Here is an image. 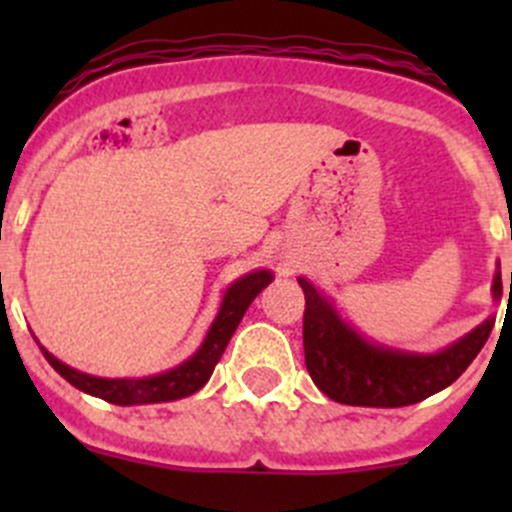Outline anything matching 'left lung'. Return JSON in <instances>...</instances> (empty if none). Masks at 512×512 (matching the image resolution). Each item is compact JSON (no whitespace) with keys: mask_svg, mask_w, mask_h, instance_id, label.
<instances>
[{"mask_svg":"<svg viewBox=\"0 0 512 512\" xmlns=\"http://www.w3.org/2000/svg\"><path fill=\"white\" fill-rule=\"evenodd\" d=\"M299 285L304 289V364L329 399L347 406L396 409L428 399L471 366L495 324V319H485L461 342L438 354L389 352L364 342L307 280L299 277ZM493 294L498 299L503 294L500 272H495Z\"/></svg>","mask_w":512,"mask_h":512,"instance_id":"1","label":"left lung"}]
</instances>
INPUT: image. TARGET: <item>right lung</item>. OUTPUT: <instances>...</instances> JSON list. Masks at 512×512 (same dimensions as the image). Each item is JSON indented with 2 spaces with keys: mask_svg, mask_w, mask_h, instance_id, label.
Masks as SVG:
<instances>
[{
  "mask_svg": "<svg viewBox=\"0 0 512 512\" xmlns=\"http://www.w3.org/2000/svg\"><path fill=\"white\" fill-rule=\"evenodd\" d=\"M272 275L270 272H252V275L242 277L235 285L225 292L223 307H220L218 319L210 327L208 337H205L203 347L198 349V354L190 356L185 364H180L178 369L165 371V374L151 376V379H96V376L81 374V371L71 369V366L61 364L59 359H54L46 349H41L56 371L64 376L69 384H74L76 389L86 391V394L98 396V399L108 401V404L118 406H133V404H160V401H175L183 399V396L195 394L198 389H203L205 381L213 374L215 364L223 356L227 342H230L232 332L240 324L242 314L250 307L252 299L270 285Z\"/></svg>",
  "mask_w": 512,
  "mask_h": 512,
  "instance_id": "obj_1",
  "label": "right lung"
}]
</instances>
